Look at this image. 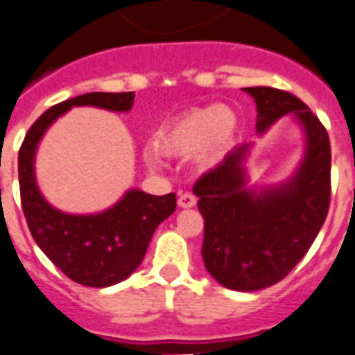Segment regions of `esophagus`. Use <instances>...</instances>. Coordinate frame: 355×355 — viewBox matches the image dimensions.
Here are the masks:
<instances>
[{
	"label": "esophagus",
	"mask_w": 355,
	"mask_h": 355,
	"mask_svg": "<svg viewBox=\"0 0 355 355\" xmlns=\"http://www.w3.org/2000/svg\"><path fill=\"white\" fill-rule=\"evenodd\" d=\"M197 205V199L193 193H180L178 196V207L180 208H191Z\"/></svg>",
	"instance_id": "obj_1"
}]
</instances>
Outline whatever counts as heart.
<instances>
[{"label": "heart", "instance_id": "heart-1", "mask_svg": "<svg viewBox=\"0 0 355 355\" xmlns=\"http://www.w3.org/2000/svg\"><path fill=\"white\" fill-rule=\"evenodd\" d=\"M236 137V117L225 105L210 104L191 107L164 126L156 137V147L145 148V159L153 167L162 166L159 150L169 156L196 154L197 166L212 169L220 166Z\"/></svg>", "mask_w": 355, "mask_h": 355}]
</instances>
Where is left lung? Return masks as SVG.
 Listing matches in <instances>:
<instances>
[{"instance_id": "left-lung-1", "label": "left lung", "mask_w": 355, "mask_h": 355, "mask_svg": "<svg viewBox=\"0 0 355 355\" xmlns=\"http://www.w3.org/2000/svg\"><path fill=\"white\" fill-rule=\"evenodd\" d=\"M257 104V132L294 113L305 132L302 164L286 182L248 188L251 143L227 154L193 186L205 218L202 261L231 291L253 292L279 283L302 261L324 225L331 196V147L326 128L294 94L274 87H243Z\"/></svg>"}]
</instances>
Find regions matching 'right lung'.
Instances as JSON below:
<instances>
[{
	"label": "right lung",
	"instance_id": "obj_1",
	"mask_svg": "<svg viewBox=\"0 0 355 355\" xmlns=\"http://www.w3.org/2000/svg\"><path fill=\"white\" fill-rule=\"evenodd\" d=\"M74 105L130 112L134 93H87L44 112L27 132L18 153V180L27 227L44 255L69 279L104 288L124 281L141 264L156 227L177 208V196L128 189L104 212L67 214L46 201L35 178V153L46 130Z\"/></svg>",
	"mask_w": 355,
	"mask_h": 355
}]
</instances>
